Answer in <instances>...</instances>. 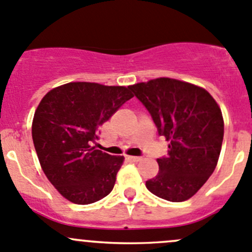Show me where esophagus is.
<instances>
[{
  "label": "esophagus",
  "mask_w": 252,
  "mask_h": 252,
  "mask_svg": "<svg viewBox=\"0 0 252 252\" xmlns=\"http://www.w3.org/2000/svg\"><path fill=\"white\" fill-rule=\"evenodd\" d=\"M128 158L130 159V161H133V162H139V161H141L142 157H139V156H129Z\"/></svg>",
  "instance_id": "obj_1"
}]
</instances>
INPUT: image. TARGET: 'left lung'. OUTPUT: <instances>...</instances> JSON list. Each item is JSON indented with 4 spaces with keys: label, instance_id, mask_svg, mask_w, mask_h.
Instances as JSON below:
<instances>
[{
    "label": "left lung",
    "instance_id": "obj_1",
    "mask_svg": "<svg viewBox=\"0 0 252 252\" xmlns=\"http://www.w3.org/2000/svg\"><path fill=\"white\" fill-rule=\"evenodd\" d=\"M151 114L168 144L167 157L157 158L159 171L147 180L156 196L182 202L194 196L213 173L224 135L222 111L201 86L157 78L129 86Z\"/></svg>",
    "mask_w": 252,
    "mask_h": 252
}]
</instances>
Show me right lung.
Returning a JSON list of instances; mask_svg holds the SVG:
<instances>
[{
	"label": "right lung",
	"mask_w": 252,
	"mask_h": 252,
	"mask_svg": "<svg viewBox=\"0 0 252 252\" xmlns=\"http://www.w3.org/2000/svg\"><path fill=\"white\" fill-rule=\"evenodd\" d=\"M129 86L74 81L50 90L35 111L32 135L51 184L73 204L107 196L124 161L91 146L97 129L133 97Z\"/></svg>",
	"instance_id": "1"
}]
</instances>
